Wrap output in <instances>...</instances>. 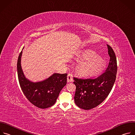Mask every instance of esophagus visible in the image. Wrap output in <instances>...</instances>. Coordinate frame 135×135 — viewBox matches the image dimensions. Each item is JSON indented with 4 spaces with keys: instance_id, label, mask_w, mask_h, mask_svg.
<instances>
[{
    "instance_id": "1",
    "label": "esophagus",
    "mask_w": 135,
    "mask_h": 135,
    "mask_svg": "<svg viewBox=\"0 0 135 135\" xmlns=\"http://www.w3.org/2000/svg\"><path fill=\"white\" fill-rule=\"evenodd\" d=\"M67 80H68V83L72 82L73 81V77H72V75L71 74H68V77H67Z\"/></svg>"
}]
</instances>
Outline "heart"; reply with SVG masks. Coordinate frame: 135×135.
<instances>
[{"label":"heart","mask_w":135,"mask_h":135,"mask_svg":"<svg viewBox=\"0 0 135 135\" xmlns=\"http://www.w3.org/2000/svg\"><path fill=\"white\" fill-rule=\"evenodd\" d=\"M76 61L81 63L78 67V73L83 76H93L100 73L104 69L105 61L95 51L91 49L81 52Z\"/></svg>","instance_id":"heart-1"}]
</instances>
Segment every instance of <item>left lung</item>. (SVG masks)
<instances>
[{
	"mask_svg": "<svg viewBox=\"0 0 135 135\" xmlns=\"http://www.w3.org/2000/svg\"><path fill=\"white\" fill-rule=\"evenodd\" d=\"M110 62L105 72L95 79H80L74 77L76 86L74 95L75 104L86 110L92 109L102 103L108 96L115 83L117 63L115 52L107 45Z\"/></svg>",
	"mask_w": 135,
	"mask_h": 135,
	"instance_id": "left-lung-1",
	"label": "left lung"
}]
</instances>
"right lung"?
I'll use <instances>...</instances> for the list:
<instances>
[{"label":"right lung","instance_id":"obj_1","mask_svg":"<svg viewBox=\"0 0 135 135\" xmlns=\"http://www.w3.org/2000/svg\"><path fill=\"white\" fill-rule=\"evenodd\" d=\"M21 51L17 63L18 81L22 90L29 102L40 109H46L54 104L62 88L66 85L67 73H54L40 82L33 83L27 79L22 71Z\"/></svg>","mask_w":135,"mask_h":135}]
</instances>
